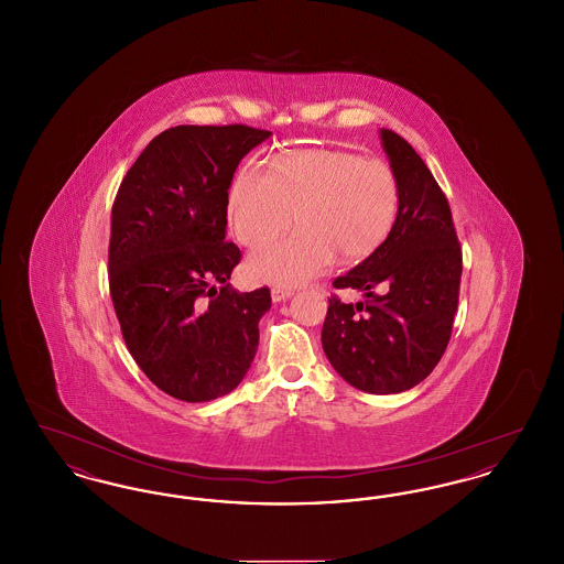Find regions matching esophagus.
Wrapping results in <instances>:
<instances>
[{
	"mask_svg": "<svg viewBox=\"0 0 564 564\" xmlns=\"http://www.w3.org/2000/svg\"><path fill=\"white\" fill-rule=\"evenodd\" d=\"M270 295H272V302H283V300L294 295V290H290V288H272Z\"/></svg>",
	"mask_w": 564,
	"mask_h": 564,
	"instance_id": "1",
	"label": "esophagus"
}]
</instances>
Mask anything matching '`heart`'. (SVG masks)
Masks as SVG:
<instances>
[{"mask_svg":"<svg viewBox=\"0 0 564 564\" xmlns=\"http://www.w3.org/2000/svg\"><path fill=\"white\" fill-rule=\"evenodd\" d=\"M288 241L251 256L253 279L297 285L327 269L372 256L391 235L400 212V184L391 164L347 150H300L269 169L245 164L228 192V224L237 241L262 249L294 221Z\"/></svg>","mask_w":564,"mask_h":564,"instance_id":"heart-1","label":"heart"}]
</instances>
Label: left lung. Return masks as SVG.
Returning a JSON list of instances; mask_svg holds the SVG:
<instances>
[{"mask_svg": "<svg viewBox=\"0 0 564 564\" xmlns=\"http://www.w3.org/2000/svg\"><path fill=\"white\" fill-rule=\"evenodd\" d=\"M380 137L400 184L398 221L372 256L334 279L336 290L366 300L332 295L322 329L334 370L376 395L408 391L433 372L453 334L463 272L446 194L403 137Z\"/></svg>", "mask_w": 564, "mask_h": 564, "instance_id": "obj_1", "label": "left lung"}]
</instances>
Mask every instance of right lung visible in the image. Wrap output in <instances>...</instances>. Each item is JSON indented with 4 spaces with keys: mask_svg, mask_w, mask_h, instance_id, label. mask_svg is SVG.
I'll return each instance as SVG.
<instances>
[{
    "mask_svg": "<svg viewBox=\"0 0 564 564\" xmlns=\"http://www.w3.org/2000/svg\"><path fill=\"white\" fill-rule=\"evenodd\" d=\"M270 131L182 124L156 134L127 171L111 207L109 294L141 372L182 402L230 393L260 340L270 290L228 279L241 249L226 241L228 188Z\"/></svg>",
    "mask_w": 564,
    "mask_h": 564,
    "instance_id": "obj_1",
    "label": "right lung"
}]
</instances>
